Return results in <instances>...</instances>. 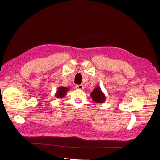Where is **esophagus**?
I'll return each instance as SVG.
<instances>
[{
	"label": "esophagus",
	"mask_w": 160,
	"mask_h": 160,
	"mask_svg": "<svg viewBox=\"0 0 160 160\" xmlns=\"http://www.w3.org/2000/svg\"><path fill=\"white\" fill-rule=\"evenodd\" d=\"M75 88H77V89H81V90L83 89V88H84V87H83V86L82 85V84H80V85H76Z\"/></svg>",
	"instance_id": "34e87169"
}]
</instances>
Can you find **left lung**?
<instances>
[{
  "mask_svg": "<svg viewBox=\"0 0 160 160\" xmlns=\"http://www.w3.org/2000/svg\"><path fill=\"white\" fill-rule=\"evenodd\" d=\"M90 95L95 102L102 103L106 100L105 95L100 89V87L98 86L91 92Z\"/></svg>",
  "mask_w": 160,
  "mask_h": 160,
  "instance_id": "left-lung-1",
  "label": "left lung"
}]
</instances>
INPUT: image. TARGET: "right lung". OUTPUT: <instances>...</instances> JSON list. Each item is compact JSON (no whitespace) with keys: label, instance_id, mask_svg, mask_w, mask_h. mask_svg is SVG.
<instances>
[{"label":"right lung","instance_id":"1","mask_svg":"<svg viewBox=\"0 0 160 160\" xmlns=\"http://www.w3.org/2000/svg\"><path fill=\"white\" fill-rule=\"evenodd\" d=\"M69 90V89L66 88V87H59L58 88V90H57L56 95H55L56 97H57L58 98H63L66 95L67 91H68Z\"/></svg>","mask_w":160,"mask_h":160}]
</instances>
